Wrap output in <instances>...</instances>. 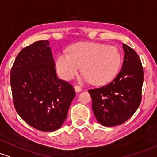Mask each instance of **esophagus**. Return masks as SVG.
<instances>
[{
	"instance_id": "esophagus-1",
	"label": "esophagus",
	"mask_w": 157,
	"mask_h": 157,
	"mask_svg": "<svg viewBox=\"0 0 157 157\" xmlns=\"http://www.w3.org/2000/svg\"><path fill=\"white\" fill-rule=\"evenodd\" d=\"M74 90H75V91L77 92H79L81 91L82 88L80 86H74Z\"/></svg>"
}]
</instances>
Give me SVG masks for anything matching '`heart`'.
Segmentation results:
<instances>
[{"instance_id": "heart-1", "label": "heart", "mask_w": 157, "mask_h": 157, "mask_svg": "<svg viewBox=\"0 0 157 157\" xmlns=\"http://www.w3.org/2000/svg\"><path fill=\"white\" fill-rule=\"evenodd\" d=\"M121 62V52L117 47L84 42L72 45L68 54H59L56 66L59 76L65 80L73 78L82 66L85 78L92 83L101 85L116 75Z\"/></svg>"}]
</instances>
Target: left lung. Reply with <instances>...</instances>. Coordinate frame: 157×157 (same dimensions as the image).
I'll return each instance as SVG.
<instances>
[{"mask_svg":"<svg viewBox=\"0 0 157 157\" xmlns=\"http://www.w3.org/2000/svg\"><path fill=\"white\" fill-rule=\"evenodd\" d=\"M123 66L110 83L89 90L92 110L98 122L105 126L123 124L131 117L141 101L144 71L141 59L133 49L123 44Z\"/></svg>","mask_w":157,"mask_h":157,"instance_id":"left-lung-1","label":"left lung"}]
</instances>
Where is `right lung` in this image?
<instances>
[{"instance_id":"obj_1","label":"right lung","mask_w":157,"mask_h":157,"mask_svg":"<svg viewBox=\"0 0 157 157\" xmlns=\"http://www.w3.org/2000/svg\"><path fill=\"white\" fill-rule=\"evenodd\" d=\"M10 85L18 114L44 132L62 126L76 95L71 84L57 77L48 40L34 42L19 52L11 69Z\"/></svg>"}]
</instances>
